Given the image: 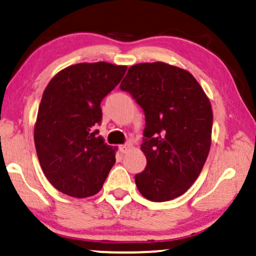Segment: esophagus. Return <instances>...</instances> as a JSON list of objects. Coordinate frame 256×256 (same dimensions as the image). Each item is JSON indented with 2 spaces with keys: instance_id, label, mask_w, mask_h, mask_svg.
I'll use <instances>...</instances> for the list:
<instances>
[{
  "instance_id": "obj_1",
  "label": "esophagus",
  "mask_w": 256,
  "mask_h": 256,
  "mask_svg": "<svg viewBox=\"0 0 256 256\" xmlns=\"http://www.w3.org/2000/svg\"><path fill=\"white\" fill-rule=\"evenodd\" d=\"M131 148V144L130 143H126V144H122L120 146V150H122V152H126L128 150V149Z\"/></svg>"
}]
</instances>
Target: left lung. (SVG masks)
<instances>
[{"mask_svg":"<svg viewBox=\"0 0 256 256\" xmlns=\"http://www.w3.org/2000/svg\"><path fill=\"white\" fill-rule=\"evenodd\" d=\"M120 89L131 94L146 116L140 150L146 167L134 176L137 189L154 202L183 195L198 179L210 149V98L192 73L165 62L131 66Z\"/></svg>","mask_w":256,"mask_h":256,"instance_id":"obj_1","label":"left lung"}]
</instances>
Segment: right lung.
Returning <instances> with one entry per match:
<instances>
[{
  "label": "right lung",
  "instance_id": "right-lung-1",
  "mask_svg": "<svg viewBox=\"0 0 256 256\" xmlns=\"http://www.w3.org/2000/svg\"><path fill=\"white\" fill-rule=\"evenodd\" d=\"M126 68L104 61L72 64L46 85L34 124V146L44 174L58 192L84 198L101 190L116 150L96 130L102 120L101 101Z\"/></svg>",
  "mask_w": 256,
  "mask_h": 256
}]
</instances>
